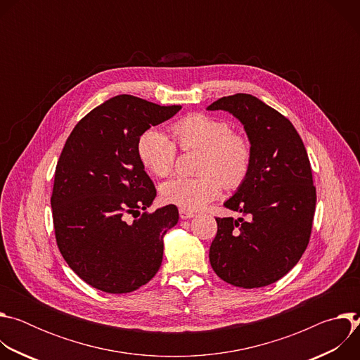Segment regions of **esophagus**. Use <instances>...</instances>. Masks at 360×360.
I'll return each mask as SVG.
<instances>
[{
	"mask_svg": "<svg viewBox=\"0 0 360 360\" xmlns=\"http://www.w3.org/2000/svg\"><path fill=\"white\" fill-rule=\"evenodd\" d=\"M179 217H181V219H191L195 217V214L191 211H186V210H179Z\"/></svg>",
	"mask_w": 360,
	"mask_h": 360,
	"instance_id": "obj_1",
	"label": "esophagus"
}]
</instances>
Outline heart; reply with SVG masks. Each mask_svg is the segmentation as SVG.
I'll use <instances>...</instances> for the list:
<instances>
[{"label": "heart", "instance_id": "1", "mask_svg": "<svg viewBox=\"0 0 360 360\" xmlns=\"http://www.w3.org/2000/svg\"><path fill=\"white\" fill-rule=\"evenodd\" d=\"M182 149L202 150L198 178L176 176L161 186L165 202L186 211H198L215 199L225 185L238 188L250 169L249 141L231 132L228 122L203 114L185 117L172 127ZM142 165L157 176H168L175 165V143L161 131H145L136 145Z\"/></svg>", "mask_w": 360, "mask_h": 360}]
</instances>
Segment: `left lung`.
Segmentation results:
<instances>
[{
    "instance_id": "left-lung-1",
    "label": "left lung",
    "mask_w": 360,
    "mask_h": 360,
    "mask_svg": "<svg viewBox=\"0 0 360 360\" xmlns=\"http://www.w3.org/2000/svg\"><path fill=\"white\" fill-rule=\"evenodd\" d=\"M207 110L232 114L252 148L248 176L224 202L242 218H217L211 266L233 286H268L299 262L309 243L316 188L307 152L292 122L250 94L224 96Z\"/></svg>"
}]
</instances>
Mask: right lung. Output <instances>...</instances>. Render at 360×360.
Instances as JSON below:
<instances>
[{
  "label": "right lung",
  "instance_id": "1",
  "mask_svg": "<svg viewBox=\"0 0 360 360\" xmlns=\"http://www.w3.org/2000/svg\"><path fill=\"white\" fill-rule=\"evenodd\" d=\"M179 110L117 95L86 114L64 145L51 196L57 245L68 266L95 289L128 293L161 268L164 236L179 214L175 205L145 212L157 189L136 145ZM128 214L136 219L128 221Z\"/></svg>",
  "mask_w": 360,
  "mask_h": 360
}]
</instances>
